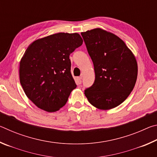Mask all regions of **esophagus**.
I'll return each instance as SVG.
<instances>
[{
    "label": "esophagus",
    "mask_w": 157,
    "mask_h": 157,
    "mask_svg": "<svg viewBox=\"0 0 157 157\" xmlns=\"http://www.w3.org/2000/svg\"><path fill=\"white\" fill-rule=\"evenodd\" d=\"M82 76L78 77V78H77V82H78V84H82Z\"/></svg>",
    "instance_id": "esophagus-1"
}]
</instances>
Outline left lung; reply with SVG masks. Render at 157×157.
Listing matches in <instances>:
<instances>
[{"label": "left lung", "instance_id": "8db88e82", "mask_svg": "<svg viewBox=\"0 0 157 157\" xmlns=\"http://www.w3.org/2000/svg\"><path fill=\"white\" fill-rule=\"evenodd\" d=\"M81 34L95 75L94 84L85 90L84 94L99 109L116 107L127 99L136 84V58L124 42L109 32L95 28Z\"/></svg>", "mask_w": 157, "mask_h": 157}]
</instances>
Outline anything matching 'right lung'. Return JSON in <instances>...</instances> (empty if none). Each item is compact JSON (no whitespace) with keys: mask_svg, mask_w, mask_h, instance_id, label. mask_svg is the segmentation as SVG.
Here are the masks:
<instances>
[{"mask_svg":"<svg viewBox=\"0 0 157 157\" xmlns=\"http://www.w3.org/2000/svg\"><path fill=\"white\" fill-rule=\"evenodd\" d=\"M83 43L78 33H59L37 39L26 49L19 66L27 97L48 112L59 110L77 85L69 55Z\"/></svg>","mask_w":157,"mask_h":157,"instance_id":"right-lung-1","label":"right lung"}]
</instances>
